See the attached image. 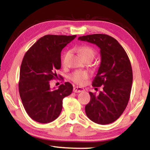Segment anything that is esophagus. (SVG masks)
Listing matches in <instances>:
<instances>
[{"instance_id": "esophagus-1", "label": "esophagus", "mask_w": 150, "mask_h": 150, "mask_svg": "<svg viewBox=\"0 0 150 150\" xmlns=\"http://www.w3.org/2000/svg\"><path fill=\"white\" fill-rule=\"evenodd\" d=\"M84 91V88H81V87H75L73 88V92L74 93H81Z\"/></svg>"}]
</instances>
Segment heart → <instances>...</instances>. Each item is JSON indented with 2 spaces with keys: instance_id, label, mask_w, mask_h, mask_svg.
<instances>
[{
  "instance_id": "1",
  "label": "heart",
  "mask_w": 150,
  "mask_h": 150,
  "mask_svg": "<svg viewBox=\"0 0 150 150\" xmlns=\"http://www.w3.org/2000/svg\"><path fill=\"white\" fill-rule=\"evenodd\" d=\"M78 52L80 53L82 55L83 57L85 59L87 58H92L93 59L95 55V51L93 47L90 46H82L78 49ZM70 55V52L67 51L64 53L62 57V63L63 65H66L67 64L68 59ZM90 77V73L86 71H75L72 73L70 75V79L71 80L73 83H76L77 85H83Z\"/></svg>"
}]
</instances>
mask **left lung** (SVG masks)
Masks as SVG:
<instances>
[{
    "label": "left lung",
    "mask_w": 150,
    "mask_h": 150,
    "mask_svg": "<svg viewBox=\"0 0 150 150\" xmlns=\"http://www.w3.org/2000/svg\"><path fill=\"white\" fill-rule=\"evenodd\" d=\"M78 40L96 44L100 49V65L92 85L103 86V90L98 95L89 92L86 115L95 123L110 124L122 115L130 99L133 81L130 61L122 46L110 35L96 34Z\"/></svg>",
    "instance_id": "8db88e82"
}]
</instances>
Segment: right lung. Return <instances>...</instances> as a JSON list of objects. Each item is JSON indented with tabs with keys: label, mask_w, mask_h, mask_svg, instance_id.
I'll return each instance as SVG.
<instances>
[{
	"label": "right lung",
	"mask_w": 150,
	"mask_h": 150,
	"mask_svg": "<svg viewBox=\"0 0 150 150\" xmlns=\"http://www.w3.org/2000/svg\"><path fill=\"white\" fill-rule=\"evenodd\" d=\"M76 36L44 35L24 55L20 71L19 93L25 110L38 122L55 120L62 112L63 99L72 93L73 86L69 82L56 90L51 89L50 83L57 78L62 50Z\"/></svg>",
	"instance_id": "add662e5"
}]
</instances>
